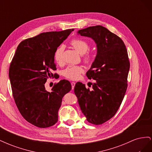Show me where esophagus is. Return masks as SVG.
<instances>
[{
  "label": "esophagus",
  "instance_id": "esophagus-1",
  "mask_svg": "<svg viewBox=\"0 0 152 152\" xmlns=\"http://www.w3.org/2000/svg\"><path fill=\"white\" fill-rule=\"evenodd\" d=\"M71 84H72V89L74 88V87H75V84H76V83L75 82H72V83H71Z\"/></svg>",
  "mask_w": 152,
  "mask_h": 152
}]
</instances>
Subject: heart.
<instances>
[{"label": "heart", "instance_id": "b5f03b06", "mask_svg": "<svg viewBox=\"0 0 152 152\" xmlns=\"http://www.w3.org/2000/svg\"><path fill=\"white\" fill-rule=\"evenodd\" d=\"M70 44L78 53L80 54H84L82 58L85 62L89 63L93 61L94 58L93 55L89 53H86L89 49V44L87 41L81 39H75L71 41ZM63 50L64 47L63 45H60L55 50L54 58L58 63H61L63 61ZM84 71V68L82 66L71 65L68 66L64 70L63 75L67 79L75 80L79 79Z\"/></svg>", "mask_w": 152, "mask_h": 152}]
</instances>
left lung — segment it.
Returning <instances> with one entry per match:
<instances>
[{"label":"left lung","instance_id":"left-lung-1","mask_svg":"<svg viewBox=\"0 0 152 152\" xmlns=\"http://www.w3.org/2000/svg\"><path fill=\"white\" fill-rule=\"evenodd\" d=\"M78 34L92 38L97 45V55L86 73L89 79L96 81L91 90L77 82L74 93L87 121L101 125L115 115L125 96L130 68L127 50L118 36L101 25Z\"/></svg>","mask_w":152,"mask_h":152}]
</instances>
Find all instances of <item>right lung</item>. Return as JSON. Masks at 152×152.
<instances>
[{
    "mask_svg": "<svg viewBox=\"0 0 152 152\" xmlns=\"http://www.w3.org/2000/svg\"><path fill=\"white\" fill-rule=\"evenodd\" d=\"M73 31L44 32L21 41L10 64V77L14 99L25 120L40 128L50 127L58 121L63 97L72 89L70 82L61 80L51 92L45 83L57 73L54 54L63 40Z\"/></svg>",
    "mask_w": 152,
    "mask_h": 152,
    "instance_id": "add662e5",
    "label": "right lung"
}]
</instances>
